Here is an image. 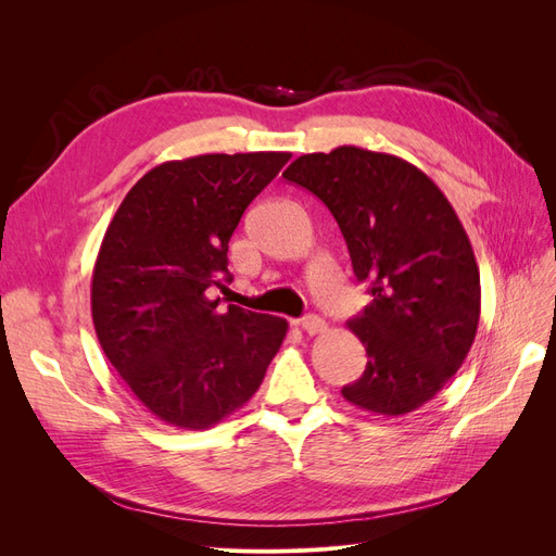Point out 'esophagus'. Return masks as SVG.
<instances>
[{
  "instance_id": "1",
  "label": "esophagus",
  "mask_w": 556,
  "mask_h": 556,
  "mask_svg": "<svg viewBox=\"0 0 556 556\" xmlns=\"http://www.w3.org/2000/svg\"><path fill=\"white\" fill-rule=\"evenodd\" d=\"M299 327L304 329L306 333H311V336L325 333V331H327V323H325V319L319 317V315H306V317L299 323Z\"/></svg>"
}]
</instances>
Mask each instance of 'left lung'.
I'll return each instance as SVG.
<instances>
[{"label": "left lung", "mask_w": 556, "mask_h": 556, "mask_svg": "<svg viewBox=\"0 0 556 556\" xmlns=\"http://www.w3.org/2000/svg\"><path fill=\"white\" fill-rule=\"evenodd\" d=\"M282 176L323 199L374 296L348 323L368 362L341 394L384 417L425 406L459 371L480 323V271L447 197L415 164L357 146L301 155Z\"/></svg>", "instance_id": "1"}]
</instances>
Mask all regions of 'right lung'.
I'll list each match as a JSON object with an SVG mask.
<instances>
[{
    "instance_id": "obj_1",
    "label": "right lung",
    "mask_w": 556,
    "mask_h": 556,
    "mask_svg": "<svg viewBox=\"0 0 556 556\" xmlns=\"http://www.w3.org/2000/svg\"><path fill=\"white\" fill-rule=\"evenodd\" d=\"M292 155H197L150 169L123 199L92 271L106 359L162 422L208 429L260 390L288 323L217 311L233 229Z\"/></svg>"
}]
</instances>
